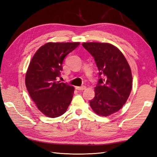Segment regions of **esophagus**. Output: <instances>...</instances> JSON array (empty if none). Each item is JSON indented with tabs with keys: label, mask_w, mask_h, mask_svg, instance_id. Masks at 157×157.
I'll return each instance as SVG.
<instances>
[{
	"label": "esophagus",
	"mask_w": 157,
	"mask_h": 157,
	"mask_svg": "<svg viewBox=\"0 0 157 157\" xmlns=\"http://www.w3.org/2000/svg\"><path fill=\"white\" fill-rule=\"evenodd\" d=\"M75 88H76V90H78L82 91V90H84L86 89V86H80V87H78V86H77V87H75Z\"/></svg>",
	"instance_id": "esophagus-1"
}]
</instances>
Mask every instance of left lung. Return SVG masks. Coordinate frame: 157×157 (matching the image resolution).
Masks as SVG:
<instances>
[{"label": "left lung", "mask_w": 157, "mask_h": 157, "mask_svg": "<svg viewBox=\"0 0 157 157\" xmlns=\"http://www.w3.org/2000/svg\"><path fill=\"white\" fill-rule=\"evenodd\" d=\"M82 46L94 57L99 71L95 96L90 105L96 114L109 116L118 111L129 97L131 69L123 53L109 43L84 42Z\"/></svg>", "instance_id": "1"}]
</instances>
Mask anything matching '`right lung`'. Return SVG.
<instances>
[{"label":"right lung","mask_w":157,"mask_h":157,"mask_svg":"<svg viewBox=\"0 0 157 157\" xmlns=\"http://www.w3.org/2000/svg\"><path fill=\"white\" fill-rule=\"evenodd\" d=\"M79 42H48L40 48L32 59L25 75L29 94L43 114L51 118L66 112L73 98L74 88L57 81L65 56Z\"/></svg>","instance_id":"1"}]
</instances>
